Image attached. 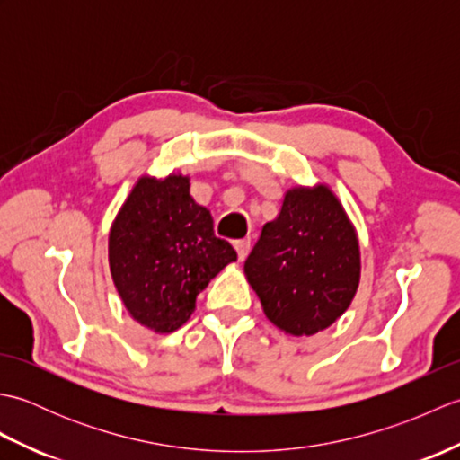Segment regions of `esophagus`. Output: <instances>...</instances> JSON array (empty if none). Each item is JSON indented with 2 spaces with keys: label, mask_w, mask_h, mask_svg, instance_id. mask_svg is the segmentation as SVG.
<instances>
[{
  "label": "esophagus",
  "mask_w": 460,
  "mask_h": 460,
  "mask_svg": "<svg viewBox=\"0 0 460 460\" xmlns=\"http://www.w3.org/2000/svg\"><path fill=\"white\" fill-rule=\"evenodd\" d=\"M233 247H235V251H237L239 261H245V257L249 255V249H251V239H239L233 243Z\"/></svg>",
  "instance_id": "esophagus-1"
}]
</instances>
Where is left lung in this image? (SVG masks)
<instances>
[{"label": "left lung", "mask_w": 460, "mask_h": 460, "mask_svg": "<svg viewBox=\"0 0 460 460\" xmlns=\"http://www.w3.org/2000/svg\"><path fill=\"white\" fill-rule=\"evenodd\" d=\"M245 272L262 310L292 336H312L344 314L359 285V247L324 185L290 190L261 231Z\"/></svg>", "instance_id": "left-lung-1"}]
</instances>
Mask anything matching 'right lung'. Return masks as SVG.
<instances>
[{
	"mask_svg": "<svg viewBox=\"0 0 460 460\" xmlns=\"http://www.w3.org/2000/svg\"><path fill=\"white\" fill-rule=\"evenodd\" d=\"M114 285L134 320L160 334L188 322L195 298L217 272L237 261L215 237L211 213L190 195V180L142 178L111 229Z\"/></svg>",
	"mask_w": 460,
	"mask_h": 460,
	"instance_id": "1",
	"label": "right lung"
}]
</instances>
